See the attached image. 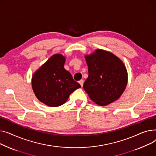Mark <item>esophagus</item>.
<instances>
[{"instance_id": "1", "label": "esophagus", "mask_w": 156, "mask_h": 156, "mask_svg": "<svg viewBox=\"0 0 156 156\" xmlns=\"http://www.w3.org/2000/svg\"><path fill=\"white\" fill-rule=\"evenodd\" d=\"M79 83L80 84V86H81V87H82L83 86V83H84V80H82V79H81L80 80H79Z\"/></svg>"}]
</instances>
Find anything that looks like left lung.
Returning a JSON list of instances; mask_svg holds the SVG:
<instances>
[{
  "mask_svg": "<svg viewBox=\"0 0 156 156\" xmlns=\"http://www.w3.org/2000/svg\"><path fill=\"white\" fill-rule=\"evenodd\" d=\"M89 76L83 87L89 98L100 106L117 100L123 93L128 76L123 63L115 55L102 50L86 56Z\"/></svg>",
  "mask_w": 156,
  "mask_h": 156,
  "instance_id": "8db88e82",
  "label": "left lung"
}]
</instances>
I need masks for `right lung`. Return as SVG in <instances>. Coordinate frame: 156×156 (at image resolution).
<instances>
[{
  "label": "right lung",
  "mask_w": 156,
  "mask_h": 156,
  "mask_svg": "<svg viewBox=\"0 0 156 156\" xmlns=\"http://www.w3.org/2000/svg\"><path fill=\"white\" fill-rule=\"evenodd\" d=\"M65 61L62 55H53L33 76L34 93L41 102L47 106L62 105L71 93L81 87L64 69Z\"/></svg>",
  "instance_id": "add662e5"
}]
</instances>
